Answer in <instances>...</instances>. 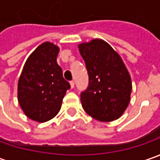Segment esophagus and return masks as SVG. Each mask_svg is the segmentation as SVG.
I'll use <instances>...</instances> for the list:
<instances>
[{"label":"esophagus","mask_w":160,"mask_h":160,"mask_svg":"<svg viewBox=\"0 0 160 160\" xmlns=\"http://www.w3.org/2000/svg\"><path fill=\"white\" fill-rule=\"evenodd\" d=\"M70 83V87L73 89V88L75 87V82H74V81H70V83Z\"/></svg>","instance_id":"1"}]
</instances>
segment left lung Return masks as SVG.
I'll return each instance as SVG.
<instances>
[{
	"instance_id": "left-lung-1",
	"label": "left lung",
	"mask_w": 160,
	"mask_h": 160,
	"mask_svg": "<svg viewBox=\"0 0 160 160\" xmlns=\"http://www.w3.org/2000/svg\"><path fill=\"white\" fill-rule=\"evenodd\" d=\"M89 76L81 93L86 113L101 122L119 118L131 99L132 80L120 55L108 42L93 39L78 44Z\"/></svg>"
}]
</instances>
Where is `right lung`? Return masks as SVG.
Segmentation results:
<instances>
[{
    "instance_id": "add662e5",
    "label": "right lung",
    "mask_w": 160,
    "mask_h": 160,
    "mask_svg": "<svg viewBox=\"0 0 160 160\" xmlns=\"http://www.w3.org/2000/svg\"><path fill=\"white\" fill-rule=\"evenodd\" d=\"M59 48L45 42L30 54L18 83V101L30 119L43 123L59 112L70 84L57 63Z\"/></svg>"
}]
</instances>
